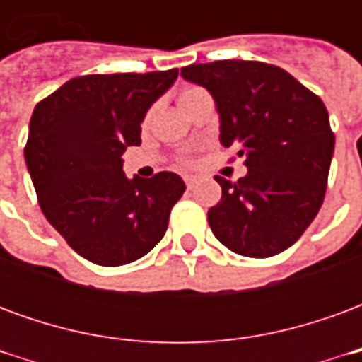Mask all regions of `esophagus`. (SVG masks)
I'll use <instances>...</instances> for the list:
<instances>
[{"label": "esophagus", "mask_w": 362, "mask_h": 362, "mask_svg": "<svg viewBox=\"0 0 362 362\" xmlns=\"http://www.w3.org/2000/svg\"><path fill=\"white\" fill-rule=\"evenodd\" d=\"M184 182H186V186H188L189 189H194L197 186V178H194V176H186Z\"/></svg>", "instance_id": "esophagus-1"}]
</instances>
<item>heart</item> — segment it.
Listing matches in <instances>:
<instances>
[{"label":"heart","mask_w":362,"mask_h":362,"mask_svg":"<svg viewBox=\"0 0 362 362\" xmlns=\"http://www.w3.org/2000/svg\"><path fill=\"white\" fill-rule=\"evenodd\" d=\"M199 93H204V89H199V87H189V89H186L180 95V104L188 103L189 98H194V96H197ZM182 163H184V165H194V158L186 157L184 160H182Z\"/></svg>","instance_id":"obj_1"}]
</instances>
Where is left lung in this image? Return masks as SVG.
Returning a JSON list of instances; mask_svg holds the SVG:
<instances>
[{"instance_id":"8db88e82","label":"left lung","mask_w":362,"mask_h":362,"mask_svg":"<svg viewBox=\"0 0 362 362\" xmlns=\"http://www.w3.org/2000/svg\"><path fill=\"white\" fill-rule=\"evenodd\" d=\"M209 90L221 143L244 157L248 174L215 176L223 197L209 209L213 235L228 250L269 258L303 236L326 196L335 135L322 98L272 64L217 59L182 67Z\"/></svg>"}]
</instances>
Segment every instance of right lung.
Returning <instances> with one entry per match:
<instances>
[{"instance_id": "1", "label": "right lung", "mask_w": 362, "mask_h": 362, "mask_svg": "<svg viewBox=\"0 0 362 362\" xmlns=\"http://www.w3.org/2000/svg\"><path fill=\"white\" fill-rule=\"evenodd\" d=\"M178 77L81 75L36 104L25 145L44 217L83 258L114 267L143 258L165 236L186 192L178 174L127 180L122 153L141 143L145 112Z\"/></svg>"}]
</instances>
